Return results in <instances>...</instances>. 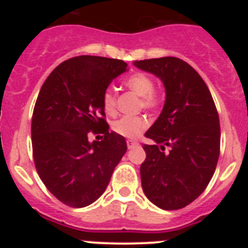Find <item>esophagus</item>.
Listing matches in <instances>:
<instances>
[{
  "mask_svg": "<svg viewBox=\"0 0 248 248\" xmlns=\"http://www.w3.org/2000/svg\"><path fill=\"white\" fill-rule=\"evenodd\" d=\"M126 145H128L129 149H134L135 146L139 145V143L135 141V140H128V141H126Z\"/></svg>",
  "mask_w": 248,
  "mask_h": 248,
  "instance_id": "1",
  "label": "esophagus"
}]
</instances>
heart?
<instances>
[{
	"mask_svg": "<svg viewBox=\"0 0 248 248\" xmlns=\"http://www.w3.org/2000/svg\"><path fill=\"white\" fill-rule=\"evenodd\" d=\"M124 84L130 91L141 97L140 105L145 109H156L161 104V95L154 89V80L145 73H134L128 77ZM103 108L108 114L115 111L117 108V95L113 89H107L103 94ZM149 125V122L144 117H123L113 124V129L122 137L134 138L139 137Z\"/></svg>",
	"mask_w": 248,
	"mask_h": 248,
	"instance_id": "obj_1",
	"label": "heart"
}]
</instances>
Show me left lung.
<instances>
[{
  "label": "left lung",
  "mask_w": 248,
  "mask_h": 248,
  "mask_svg": "<svg viewBox=\"0 0 248 248\" xmlns=\"http://www.w3.org/2000/svg\"><path fill=\"white\" fill-rule=\"evenodd\" d=\"M134 65L160 78L166 93L163 111L145 133L154 144L143 145V191L160 209H183L202 194L217 165V110L206 83L183 59H144Z\"/></svg>",
  "instance_id": "left-lung-1"
}]
</instances>
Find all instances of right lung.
<instances>
[{"mask_svg": "<svg viewBox=\"0 0 248 248\" xmlns=\"http://www.w3.org/2000/svg\"><path fill=\"white\" fill-rule=\"evenodd\" d=\"M128 71L120 59L79 56L48 76L32 115V149L41 180L61 202L85 207L102 196L126 151L125 138L109 131L103 94ZM89 131L104 134L88 140Z\"/></svg>", "mask_w": 248, "mask_h": 248, "instance_id": "1", "label": "right lung"}]
</instances>
